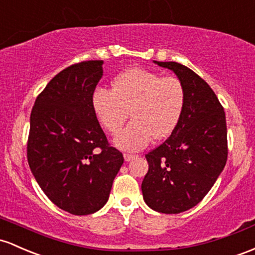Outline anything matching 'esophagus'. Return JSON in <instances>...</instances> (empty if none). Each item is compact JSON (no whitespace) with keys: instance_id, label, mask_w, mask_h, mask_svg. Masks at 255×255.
I'll return each instance as SVG.
<instances>
[{"instance_id":"1","label":"esophagus","mask_w":255,"mask_h":255,"mask_svg":"<svg viewBox=\"0 0 255 255\" xmlns=\"http://www.w3.org/2000/svg\"><path fill=\"white\" fill-rule=\"evenodd\" d=\"M123 157H125L126 161H132L133 158H135L136 156L135 155H132V153H123Z\"/></svg>"}]
</instances>
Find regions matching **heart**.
Instances as JSON below:
<instances>
[{
	"label": "heart",
	"mask_w": 255,
	"mask_h": 255,
	"mask_svg": "<svg viewBox=\"0 0 255 255\" xmlns=\"http://www.w3.org/2000/svg\"><path fill=\"white\" fill-rule=\"evenodd\" d=\"M186 103L180 78L163 76L141 68L126 70L113 81V89L97 88L92 98L94 113L109 133L116 134L127 121H133L117 135V146L135 151L153 139L174 132Z\"/></svg>",
	"instance_id": "1"
}]
</instances>
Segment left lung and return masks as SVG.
<instances>
[{"mask_svg":"<svg viewBox=\"0 0 255 255\" xmlns=\"http://www.w3.org/2000/svg\"><path fill=\"white\" fill-rule=\"evenodd\" d=\"M155 63L180 78L186 103L174 132L145 155L149 170L141 191L153 211L178 214L200 203L223 172L228 159L226 119L213 89L196 72L175 61Z\"/></svg>","mask_w":255,"mask_h":255,"instance_id":"obj_1","label":"left lung"}]
</instances>
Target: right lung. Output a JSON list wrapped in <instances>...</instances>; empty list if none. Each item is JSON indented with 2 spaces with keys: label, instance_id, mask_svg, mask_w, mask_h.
<instances>
[{
  "label": "right lung",
  "instance_id": "obj_1",
  "mask_svg": "<svg viewBox=\"0 0 255 255\" xmlns=\"http://www.w3.org/2000/svg\"><path fill=\"white\" fill-rule=\"evenodd\" d=\"M102 65L103 60L81 61L55 75L30 116V169L47 197L74 215L92 214L105 205L123 163L92 104Z\"/></svg>",
  "mask_w": 255,
  "mask_h": 255
}]
</instances>
